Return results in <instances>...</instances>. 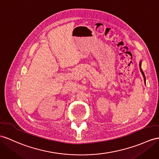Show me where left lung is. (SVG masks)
I'll use <instances>...</instances> for the list:
<instances>
[{"label":"left lung","mask_w":159,"mask_h":159,"mask_svg":"<svg viewBox=\"0 0 159 159\" xmlns=\"http://www.w3.org/2000/svg\"><path fill=\"white\" fill-rule=\"evenodd\" d=\"M141 63H142V61H140V71H141V72H142V74L143 77H144V82H145V83H146V77H145V75H144V72H143L142 69V68H141Z\"/></svg>","instance_id":"obj_1"}]
</instances>
